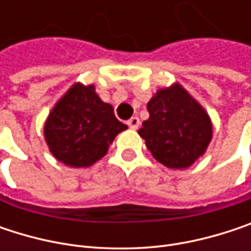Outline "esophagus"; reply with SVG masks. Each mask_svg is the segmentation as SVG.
Listing matches in <instances>:
<instances>
[{"label":"esophagus","mask_w":251,"mask_h":251,"mask_svg":"<svg viewBox=\"0 0 251 251\" xmlns=\"http://www.w3.org/2000/svg\"><path fill=\"white\" fill-rule=\"evenodd\" d=\"M126 124H127V126H129L130 129H138V126H139V119H138L136 116H132Z\"/></svg>","instance_id":"esophagus-1"}]
</instances>
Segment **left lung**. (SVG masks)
Segmentation results:
<instances>
[{
    "mask_svg": "<svg viewBox=\"0 0 251 251\" xmlns=\"http://www.w3.org/2000/svg\"><path fill=\"white\" fill-rule=\"evenodd\" d=\"M147 109L150 118L138 133L158 163L181 170L205 154L212 139L211 119L178 82L158 90Z\"/></svg>",
    "mask_w": 251,
    "mask_h": 251,
    "instance_id": "8db88e82",
    "label": "left lung"
}]
</instances>
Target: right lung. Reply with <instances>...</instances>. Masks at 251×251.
<instances>
[{
	"label": "right lung",
	"instance_id": "obj_1",
	"mask_svg": "<svg viewBox=\"0 0 251 251\" xmlns=\"http://www.w3.org/2000/svg\"><path fill=\"white\" fill-rule=\"evenodd\" d=\"M127 129L113 107L101 101L93 84L75 82L53 106L45 122V141L56 160L90 167L103 158L118 133Z\"/></svg>",
	"mask_w": 251,
	"mask_h": 251
}]
</instances>
